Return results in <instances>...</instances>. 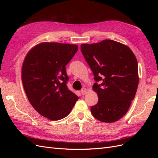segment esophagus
<instances>
[{
    "label": "esophagus",
    "mask_w": 158,
    "mask_h": 158,
    "mask_svg": "<svg viewBox=\"0 0 158 158\" xmlns=\"http://www.w3.org/2000/svg\"><path fill=\"white\" fill-rule=\"evenodd\" d=\"M87 92H88V90L86 88H83L81 89V94H82V95H85L87 93Z\"/></svg>",
    "instance_id": "1"
}]
</instances>
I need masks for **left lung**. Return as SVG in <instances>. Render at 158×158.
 <instances>
[{
	"label": "left lung",
	"instance_id": "obj_1",
	"mask_svg": "<svg viewBox=\"0 0 158 158\" xmlns=\"http://www.w3.org/2000/svg\"><path fill=\"white\" fill-rule=\"evenodd\" d=\"M80 48L94 80L100 82L92 87L98 102L91 107L92 114L99 121H117L127 113L139 82L135 54L128 46L109 40Z\"/></svg>",
	"mask_w": 158,
	"mask_h": 158
}]
</instances>
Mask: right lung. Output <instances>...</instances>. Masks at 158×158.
I'll return each instance as SVG.
<instances>
[{
	"mask_svg": "<svg viewBox=\"0 0 158 158\" xmlns=\"http://www.w3.org/2000/svg\"><path fill=\"white\" fill-rule=\"evenodd\" d=\"M78 49L77 45L43 42L31 48L23 60L22 81L27 99L50 120L66 117L79 98L66 86L65 68Z\"/></svg>",
	"mask_w": 158,
	"mask_h": 158,
	"instance_id": "obj_1",
	"label": "right lung"
}]
</instances>
